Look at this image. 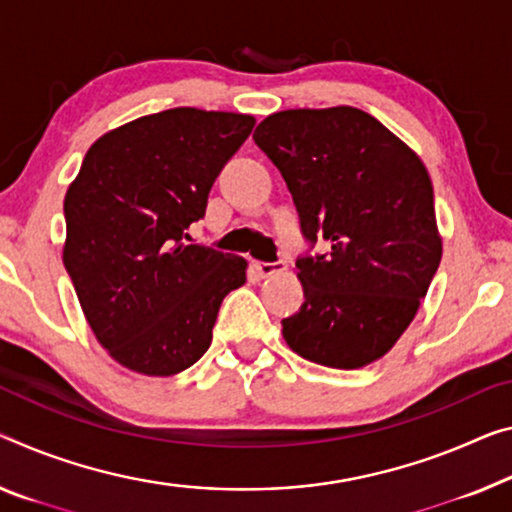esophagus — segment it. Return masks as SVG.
Here are the masks:
<instances>
[{"label": "esophagus", "instance_id": "1", "mask_svg": "<svg viewBox=\"0 0 512 512\" xmlns=\"http://www.w3.org/2000/svg\"><path fill=\"white\" fill-rule=\"evenodd\" d=\"M254 270L258 272V277L265 279V277H272V274L286 270V263H283V261H277V263H261V261H256L254 263Z\"/></svg>", "mask_w": 512, "mask_h": 512}]
</instances>
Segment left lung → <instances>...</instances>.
Instances as JSON below:
<instances>
[{
	"label": "left lung",
	"mask_w": 512,
	"mask_h": 512,
	"mask_svg": "<svg viewBox=\"0 0 512 512\" xmlns=\"http://www.w3.org/2000/svg\"><path fill=\"white\" fill-rule=\"evenodd\" d=\"M254 141L286 180L304 238L332 247L297 258L304 304L281 320L290 350L343 371L384 357L442 261L421 157L348 105L270 114Z\"/></svg>",
	"instance_id": "1"
}]
</instances>
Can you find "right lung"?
I'll use <instances>...</instances> for the list:
<instances>
[{
  "label": "right lung",
  "instance_id": "1",
  "mask_svg": "<svg viewBox=\"0 0 512 512\" xmlns=\"http://www.w3.org/2000/svg\"><path fill=\"white\" fill-rule=\"evenodd\" d=\"M254 123L176 107L109 130L84 155L64 199V265L98 343L130 371L196 364L222 300L247 281L245 258L183 238Z\"/></svg>",
  "mask_w": 512,
  "mask_h": 512
}]
</instances>
